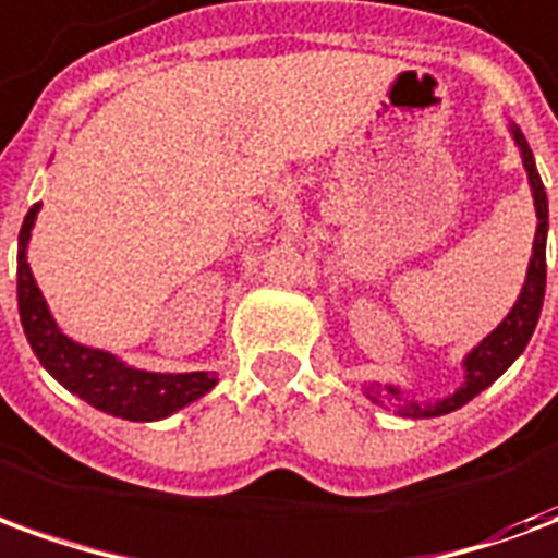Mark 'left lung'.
<instances>
[{"instance_id":"1","label":"left lung","mask_w":558,"mask_h":558,"mask_svg":"<svg viewBox=\"0 0 558 558\" xmlns=\"http://www.w3.org/2000/svg\"><path fill=\"white\" fill-rule=\"evenodd\" d=\"M511 137L520 146V158H523V167H526L529 187H532V199H535V215H538V230H535V242H532L526 283H523V290L517 295L511 314L505 316L502 323L493 328L490 335L463 359L466 376H463V386L457 388L454 395L436 400V403H418V400L400 398L403 391L395 386L364 388V395L374 403H383V391L391 395L395 400H403V407H398V415H407V418H436V415H448V412L466 407L469 400L481 395L487 386H493L520 359V352L526 350L529 338H532V331L538 326L544 287H547V191H544L538 167H535V158H532V148H529L526 137L520 134L517 125H511Z\"/></svg>"}]
</instances>
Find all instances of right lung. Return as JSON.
Masks as SVG:
<instances>
[{
    "mask_svg": "<svg viewBox=\"0 0 558 558\" xmlns=\"http://www.w3.org/2000/svg\"><path fill=\"white\" fill-rule=\"evenodd\" d=\"M38 211H41V203L29 208V215L20 227L17 304L20 323H23L32 352L38 355L44 371L53 376L56 383H62L71 395L92 403L95 410L128 421L167 418L218 386L215 374H206V371H194V374L137 371V367H128L122 359H116L113 352L92 350L62 335L26 263V247H29Z\"/></svg>",
    "mask_w": 558,
    "mask_h": 558,
    "instance_id": "right-lung-1",
    "label": "right lung"
}]
</instances>
